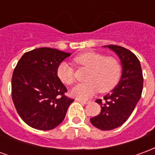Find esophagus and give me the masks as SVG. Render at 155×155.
<instances>
[{"label":"esophagus","instance_id":"1","mask_svg":"<svg viewBox=\"0 0 155 155\" xmlns=\"http://www.w3.org/2000/svg\"><path fill=\"white\" fill-rule=\"evenodd\" d=\"M75 100H76V101H79V102H81V104H89V103H90L89 101H83V100H81V99H78V98H76Z\"/></svg>","mask_w":155,"mask_h":155}]
</instances>
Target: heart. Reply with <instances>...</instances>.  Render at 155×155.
Segmentation results:
<instances>
[{"label": "heart", "mask_w": 155, "mask_h": 155, "mask_svg": "<svg viewBox=\"0 0 155 155\" xmlns=\"http://www.w3.org/2000/svg\"><path fill=\"white\" fill-rule=\"evenodd\" d=\"M73 62L79 67L88 69L84 83L75 85L71 91L72 94L81 100L91 97L98 91L107 93L112 91L120 81L122 66L120 61L114 56L96 51H87L74 56ZM58 79L65 85L74 82V68L66 62H62L56 70Z\"/></svg>", "instance_id": "1"}]
</instances>
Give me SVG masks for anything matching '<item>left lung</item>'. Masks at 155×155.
Instances as JSON below:
<instances>
[{"label":"left lung","mask_w":155,"mask_h":155,"mask_svg":"<svg viewBox=\"0 0 155 155\" xmlns=\"http://www.w3.org/2000/svg\"><path fill=\"white\" fill-rule=\"evenodd\" d=\"M116 53L122 64V75L117 86L95 102L101 105V111L91 119V124L102 130L120 127L131 115L140 101L143 91V73L140 62L133 52L120 45H105Z\"/></svg>","instance_id":"left-lung-1"}]
</instances>
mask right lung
<instances>
[{
    "label": "right lung",
    "instance_id": "right-lung-1",
    "mask_svg": "<svg viewBox=\"0 0 155 155\" xmlns=\"http://www.w3.org/2000/svg\"><path fill=\"white\" fill-rule=\"evenodd\" d=\"M71 55L52 48L25 52L13 71L12 97L17 113L29 126L40 130L54 129L64 120L74 101L58 79L56 70Z\"/></svg>",
    "mask_w": 155,
    "mask_h": 155
}]
</instances>
